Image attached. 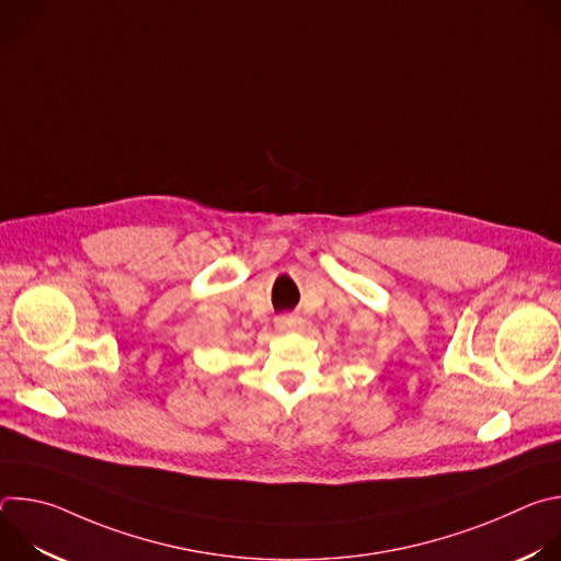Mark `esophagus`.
Returning a JSON list of instances; mask_svg holds the SVG:
<instances>
[{"instance_id":"1","label":"esophagus","mask_w":561,"mask_h":561,"mask_svg":"<svg viewBox=\"0 0 561 561\" xmlns=\"http://www.w3.org/2000/svg\"><path fill=\"white\" fill-rule=\"evenodd\" d=\"M275 327L282 333H290V331H297L301 327V319L297 314H282V317L275 319Z\"/></svg>"}]
</instances>
